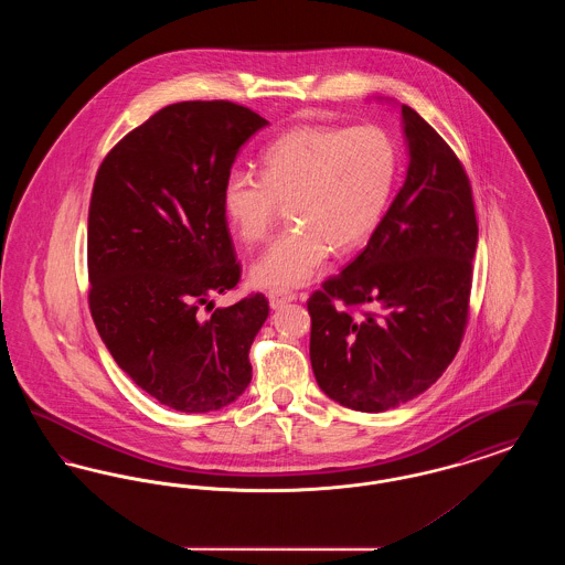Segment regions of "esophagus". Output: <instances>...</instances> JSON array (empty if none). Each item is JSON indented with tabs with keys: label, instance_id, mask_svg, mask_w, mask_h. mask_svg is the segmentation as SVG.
Here are the masks:
<instances>
[{
	"label": "esophagus",
	"instance_id": "obj_1",
	"mask_svg": "<svg viewBox=\"0 0 565 565\" xmlns=\"http://www.w3.org/2000/svg\"><path fill=\"white\" fill-rule=\"evenodd\" d=\"M296 300L295 292H290V290H284V288H277V290H269V302L273 309H281L284 305H288V302H292Z\"/></svg>",
	"mask_w": 565,
	"mask_h": 565
}]
</instances>
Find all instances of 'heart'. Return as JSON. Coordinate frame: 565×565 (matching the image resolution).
I'll list each match as a JSON object with an SVG mask.
<instances>
[{
	"label": "heart",
	"mask_w": 565,
	"mask_h": 565,
	"mask_svg": "<svg viewBox=\"0 0 565 565\" xmlns=\"http://www.w3.org/2000/svg\"><path fill=\"white\" fill-rule=\"evenodd\" d=\"M401 150L376 125H305L275 137L260 154V178L233 171L222 210L247 245L269 237L279 205L296 224L254 263V281L295 288L328 254H350L373 237L396 189Z\"/></svg>",
	"instance_id": "b5f03b06"
}]
</instances>
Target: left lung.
Returning a JSON list of instances; mask_svg holds the SVG:
<instances>
[{
	"instance_id": "left-lung-1",
	"label": "left lung",
	"mask_w": 565,
	"mask_h": 565,
	"mask_svg": "<svg viewBox=\"0 0 565 565\" xmlns=\"http://www.w3.org/2000/svg\"><path fill=\"white\" fill-rule=\"evenodd\" d=\"M403 189L369 245L307 300L309 355L334 403L381 413L426 392L461 345L479 224L468 173L408 106Z\"/></svg>"
}]
</instances>
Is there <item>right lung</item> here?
Returning a JSON list of instances; mask_svg holds the SVG:
<instances>
[{"label":"right lung","mask_w":565,"mask_h":565,"mask_svg":"<svg viewBox=\"0 0 565 565\" xmlns=\"http://www.w3.org/2000/svg\"><path fill=\"white\" fill-rule=\"evenodd\" d=\"M267 125L233 102L173 104L125 135L95 175L93 322L116 364L182 413L217 411L252 381L249 348L269 300L254 292L212 312L210 298L242 279L222 186L239 148Z\"/></svg>","instance_id":"obj_1"}]
</instances>
